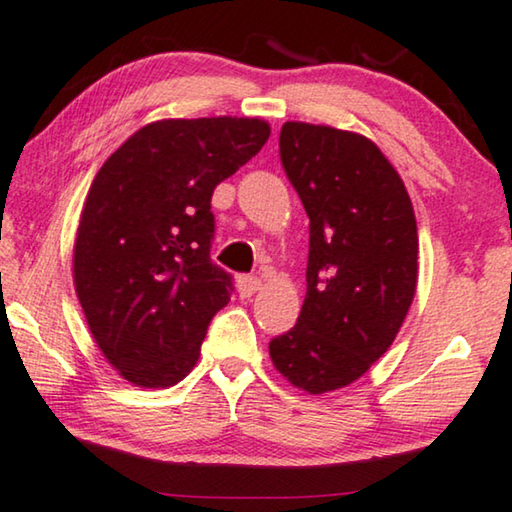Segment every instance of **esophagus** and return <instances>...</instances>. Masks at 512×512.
Returning <instances> with one entry per match:
<instances>
[{
	"instance_id": "obj_1",
	"label": "esophagus",
	"mask_w": 512,
	"mask_h": 512,
	"mask_svg": "<svg viewBox=\"0 0 512 512\" xmlns=\"http://www.w3.org/2000/svg\"><path fill=\"white\" fill-rule=\"evenodd\" d=\"M262 287V280L255 278V276H241L239 278V294L243 299L253 297V294Z\"/></svg>"
}]
</instances>
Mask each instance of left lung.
I'll return each mask as SVG.
<instances>
[{"label":"left lung","instance_id":"left-lung-1","mask_svg":"<svg viewBox=\"0 0 512 512\" xmlns=\"http://www.w3.org/2000/svg\"><path fill=\"white\" fill-rule=\"evenodd\" d=\"M280 160L311 220L299 320L269 343L287 383L341 390L390 350L417 287V222L397 169L357 132L285 122Z\"/></svg>","mask_w":512,"mask_h":512}]
</instances>
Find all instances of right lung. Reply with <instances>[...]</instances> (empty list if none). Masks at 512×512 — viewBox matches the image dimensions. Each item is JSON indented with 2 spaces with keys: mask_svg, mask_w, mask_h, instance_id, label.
I'll list each match as a JSON object with an SVG mask.
<instances>
[{
  "mask_svg": "<svg viewBox=\"0 0 512 512\" xmlns=\"http://www.w3.org/2000/svg\"><path fill=\"white\" fill-rule=\"evenodd\" d=\"M259 118H169L134 132L97 171L78 222L74 287L90 334L136 387L194 369L232 276L211 262L213 190L255 157Z\"/></svg>",
  "mask_w": 512,
  "mask_h": 512,
  "instance_id": "add662e5",
  "label": "right lung"
}]
</instances>
